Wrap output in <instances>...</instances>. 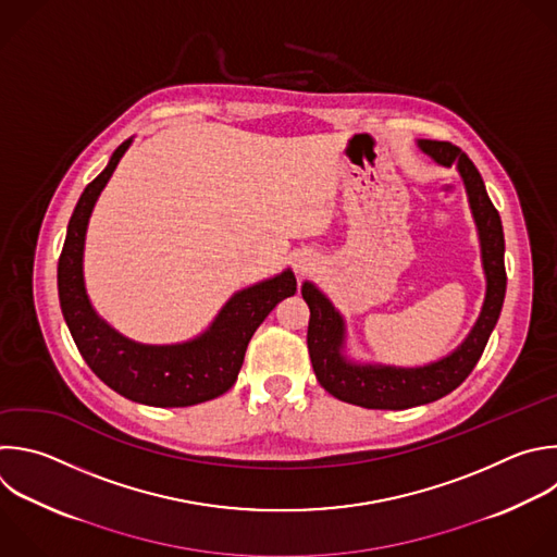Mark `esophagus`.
<instances>
[{"label":"esophagus","mask_w":557,"mask_h":557,"mask_svg":"<svg viewBox=\"0 0 557 557\" xmlns=\"http://www.w3.org/2000/svg\"><path fill=\"white\" fill-rule=\"evenodd\" d=\"M314 267H317V258L312 253L299 251L293 256V269L297 275H308L314 271Z\"/></svg>","instance_id":"esophagus-1"}]
</instances>
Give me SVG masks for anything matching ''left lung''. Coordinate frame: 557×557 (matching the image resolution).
<instances>
[{
    "mask_svg": "<svg viewBox=\"0 0 557 557\" xmlns=\"http://www.w3.org/2000/svg\"><path fill=\"white\" fill-rule=\"evenodd\" d=\"M418 146L440 165H455L466 185L472 219L481 243L485 273V299L476 323L457 349L424 367H396L381 362H351L343 354L345 321L332 301L310 282H304L301 297L310 308L308 351L319 385L334 398L364 409H409L435 403L457 389L479 362L487 338L498 321L505 299V238L496 208L485 183L470 157L450 141L420 139Z\"/></svg>",
    "mask_w": 557,
    "mask_h": 557,
    "instance_id": "obj_1",
    "label": "left lung"
}]
</instances>
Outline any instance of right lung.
I'll list each match as a JSON object with an SVG mask.
<instances>
[{"label":"right lung","instance_id":"1","mask_svg":"<svg viewBox=\"0 0 557 557\" xmlns=\"http://www.w3.org/2000/svg\"><path fill=\"white\" fill-rule=\"evenodd\" d=\"M131 141L115 148L107 168L81 195L70 219L59 258L61 310L81 356L107 387L148 407H193L232 389L256 327L284 297L295 295L297 280L286 269L238 290L203 334L185 343L144 345L113 330L96 314L87 297L83 251L94 206Z\"/></svg>","mask_w":557,"mask_h":557}]
</instances>
